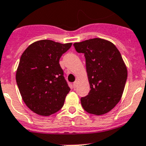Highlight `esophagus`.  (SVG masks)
Wrapping results in <instances>:
<instances>
[{"label":"esophagus","mask_w":146,"mask_h":146,"mask_svg":"<svg viewBox=\"0 0 146 146\" xmlns=\"http://www.w3.org/2000/svg\"><path fill=\"white\" fill-rule=\"evenodd\" d=\"M77 85H78V81H75L74 82H73V86L74 88H76L77 87Z\"/></svg>","instance_id":"1"}]
</instances>
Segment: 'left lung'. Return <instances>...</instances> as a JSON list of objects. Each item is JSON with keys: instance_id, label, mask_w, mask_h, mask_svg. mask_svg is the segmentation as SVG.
Wrapping results in <instances>:
<instances>
[{"instance_id": "8db88e82", "label": "left lung", "mask_w": 146, "mask_h": 146, "mask_svg": "<svg viewBox=\"0 0 146 146\" xmlns=\"http://www.w3.org/2000/svg\"><path fill=\"white\" fill-rule=\"evenodd\" d=\"M83 53L90 85L89 93L81 98L82 106L91 114H106L122 97L127 70L120 52L112 42L94 38L73 44Z\"/></svg>"}]
</instances>
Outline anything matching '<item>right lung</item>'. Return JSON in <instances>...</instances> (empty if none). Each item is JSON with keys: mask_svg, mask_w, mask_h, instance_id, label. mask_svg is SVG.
<instances>
[{"mask_svg": "<svg viewBox=\"0 0 146 146\" xmlns=\"http://www.w3.org/2000/svg\"><path fill=\"white\" fill-rule=\"evenodd\" d=\"M72 46L49 40L33 42L22 53L15 79L22 100L31 111L42 116L61 110L70 87L59 60Z\"/></svg>", "mask_w": 146, "mask_h": 146, "instance_id": "1", "label": "right lung"}]
</instances>
